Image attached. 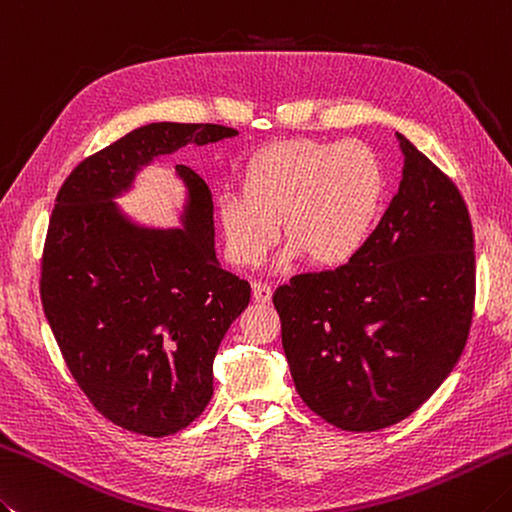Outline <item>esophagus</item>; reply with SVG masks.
Here are the masks:
<instances>
[{"instance_id": "34e87169", "label": "esophagus", "mask_w": 512, "mask_h": 512, "mask_svg": "<svg viewBox=\"0 0 512 512\" xmlns=\"http://www.w3.org/2000/svg\"><path fill=\"white\" fill-rule=\"evenodd\" d=\"M253 297H255V302L266 304V302H270V299H273V288H270L268 284L255 282L253 284Z\"/></svg>"}]
</instances>
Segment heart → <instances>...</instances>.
I'll return each instance as SVG.
<instances>
[{
	"mask_svg": "<svg viewBox=\"0 0 512 512\" xmlns=\"http://www.w3.org/2000/svg\"><path fill=\"white\" fill-rule=\"evenodd\" d=\"M386 199V173L373 148L357 139H288L250 159L242 193L217 204L226 255L257 266L284 233L279 266L310 255L317 266L350 262L373 235Z\"/></svg>",
	"mask_w": 512,
	"mask_h": 512,
	"instance_id": "obj_1",
	"label": "heart"
}]
</instances>
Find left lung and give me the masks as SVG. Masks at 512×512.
I'll use <instances>...</instances> for the list:
<instances>
[{
	"instance_id": "8db88e82",
	"label": "left lung",
	"mask_w": 512,
	"mask_h": 512,
	"mask_svg": "<svg viewBox=\"0 0 512 512\" xmlns=\"http://www.w3.org/2000/svg\"><path fill=\"white\" fill-rule=\"evenodd\" d=\"M397 195L348 264L295 275L273 304L304 404L368 433L402 422L442 386L475 302L473 226L457 186L397 133Z\"/></svg>"
}]
</instances>
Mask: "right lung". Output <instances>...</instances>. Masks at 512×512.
Wrapping results in <instances>:
<instances>
[{"instance_id":"1","label":"right lung","mask_w":512,"mask_h":512,"mask_svg":"<svg viewBox=\"0 0 512 512\" xmlns=\"http://www.w3.org/2000/svg\"><path fill=\"white\" fill-rule=\"evenodd\" d=\"M239 135L217 124L155 122L84 159L59 188L42 259L50 330L99 413L148 437H166L202 415L213 362L250 284L215 253L213 199L195 170L179 226H148L117 204L137 175L188 144Z\"/></svg>"}]
</instances>
